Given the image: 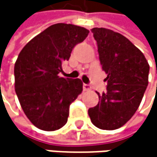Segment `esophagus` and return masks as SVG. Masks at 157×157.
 <instances>
[{"mask_svg":"<svg viewBox=\"0 0 157 157\" xmlns=\"http://www.w3.org/2000/svg\"><path fill=\"white\" fill-rule=\"evenodd\" d=\"M90 86L89 85H87V84H84L83 85V89L85 90V91H87V90H90Z\"/></svg>","mask_w":157,"mask_h":157,"instance_id":"esophagus-1","label":"esophagus"}]
</instances>
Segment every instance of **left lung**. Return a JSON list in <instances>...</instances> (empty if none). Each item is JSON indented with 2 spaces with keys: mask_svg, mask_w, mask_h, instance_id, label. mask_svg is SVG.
<instances>
[{
  "mask_svg": "<svg viewBox=\"0 0 157 157\" xmlns=\"http://www.w3.org/2000/svg\"><path fill=\"white\" fill-rule=\"evenodd\" d=\"M91 31L102 71L107 74V91L98 93V105L88 109V115L96 127L115 130L127 122L140 106L148 86L150 66L141 51L120 33L106 28Z\"/></svg>",
  "mask_w": 157,
  "mask_h": 157,
  "instance_id": "obj_1",
  "label": "left lung"
}]
</instances>
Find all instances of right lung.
Returning <instances> with one entry per match:
<instances>
[{
	"mask_svg": "<svg viewBox=\"0 0 157 157\" xmlns=\"http://www.w3.org/2000/svg\"><path fill=\"white\" fill-rule=\"evenodd\" d=\"M88 33L73 24H53L30 40L17 56L15 90L26 117L38 129L56 131L67 123L70 105L82 93L83 83L58 74Z\"/></svg>",
	"mask_w": 157,
	"mask_h": 157,
	"instance_id": "add662e5",
	"label": "right lung"
}]
</instances>
